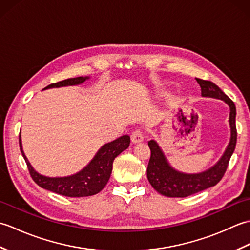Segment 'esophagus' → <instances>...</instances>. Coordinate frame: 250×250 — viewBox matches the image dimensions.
<instances>
[{"mask_svg": "<svg viewBox=\"0 0 250 250\" xmlns=\"http://www.w3.org/2000/svg\"><path fill=\"white\" fill-rule=\"evenodd\" d=\"M144 140V134H143V131L141 129H136L131 133V141L136 144V143H140Z\"/></svg>", "mask_w": 250, "mask_h": 250, "instance_id": "1", "label": "esophagus"}]
</instances>
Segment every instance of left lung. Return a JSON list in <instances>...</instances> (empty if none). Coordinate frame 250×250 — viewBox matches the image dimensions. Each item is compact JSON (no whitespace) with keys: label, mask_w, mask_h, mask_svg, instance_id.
Wrapping results in <instances>:
<instances>
[{"label":"left lung","mask_w":250,"mask_h":250,"mask_svg":"<svg viewBox=\"0 0 250 250\" xmlns=\"http://www.w3.org/2000/svg\"><path fill=\"white\" fill-rule=\"evenodd\" d=\"M201 87L202 97L215 98L225 101L230 107L229 124L231 128V137L229 145L220 160L214 167L198 174H186L178 172L169 166L166 156L157 142L153 140L148 142L151 155L147 167V178L150 185L159 193L169 198H186L191 194L198 193L207 188L218 184L227 171L228 164L234 152L236 146V108L233 101L222 92V90L209 81L195 78Z\"/></svg>","instance_id":"obj_1"}]
</instances>
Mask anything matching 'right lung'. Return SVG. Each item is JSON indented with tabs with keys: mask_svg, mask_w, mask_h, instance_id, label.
Segmentation results:
<instances>
[{
	"mask_svg": "<svg viewBox=\"0 0 250 250\" xmlns=\"http://www.w3.org/2000/svg\"><path fill=\"white\" fill-rule=\"evenodd\" d=\"M89 77H75L68 78L56 83H51L44 89L59 88L65 86H75L83 83ZM130 145V136L122 135L119 139L107 143L100 148L90 163L84 167L82 171L73 174L71 176L65 177H47L44 175L37 173L32 167L29 160L26 159L22 150V143L19 134V146L22 157L24 158L28 169L32 179L46 190L52 192L70 196V198H81V196H89L99 193L102 190L110 177L111 169H113V162L115 158L125 150Z\"/></svg>",
	"mask_w": 250,
	"mask_h": 250,
	"instance_id": "right-lung-1",
	"label": "right lung"
}]
</instances>
